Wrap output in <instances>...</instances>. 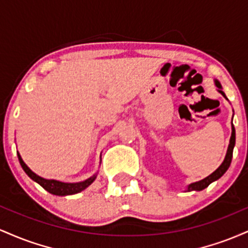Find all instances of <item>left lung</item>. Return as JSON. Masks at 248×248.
Instances as JSON below:
<instances>
[{"label":"left lung","mask_w":248,"mask_h":248,"mask_svg":"<svg viewBox=\"0 0 248 248\" xmlns=\"http://www.w3.org/2000/svg\"><path fill=\"white\" fill-rule=\"evenodd\" d=\"M216 85H217V87L219 88L218 90L219 92H220L221 94L226 98L225 93L220 90L221 86H220V84H219V81L216 80ZM234 144H235V129H234V126L232 124V135H231V139H230V144H229V148H227L226 156H225V160L223 163H221V166L219 167L215 172H212L211 175L207 176L206 178L202 179V181H199V182H196V183L190 184V186H187V191H193V190H196V191H201V190L205 189V187L209 186L212 182L217 181L218 178H220L221 176L226 172V170L229 169L230 164H231L232 155H233V148H234Z\"/></svg>","instance_id":"1"}]
</instances>
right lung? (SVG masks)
Listing matches in <instances>:
<instances>
[{"label": "right lung", "mask_w": 248, "mask_h": 248, "mask_svg": "<svg viewBox=\"0 0 248 248\" xmlns=\"http://www.w3.org/2000/svg\"><path fill=\"white\" fill-rule=\"evenodd\" d=\"M18 160L25 173H27L31 179H33V181L37 182L39 186L44 187L46 191L52 193V195H57V196L75 195V193H78L82 191L84 189H86V187L88 186H91V184L93 183V181L95 179V176H93V177L88 178L84 182H80V183H62V182L55 181V179H45V178L39 177V176L36 175L35 172L31 171L29 168L27 167V164H25L23 160L21 158L19 154H18Z\"/></svg>", "instance_id": "1"}]
</instances>
